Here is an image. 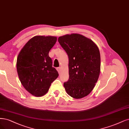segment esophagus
I'll list each match as a JSON object with an SVG mask.
<instances>
[{
  "label": "esophagus",
  "mask_w": 129,
  "mask_h": 129,
  "mask_svg": "<svg viewBox=\"0 0 129 129\" xmlns=\"http://www.w3.org/2000/svg\"><path fill=\"white\" fill-rule=\"evenodd\" d=\"M56 69L57 70V72H59V73H60L61 72V67H57L56 68Z\"/></svg>",
  "instance_id": "obj_1"
}]
</instances>
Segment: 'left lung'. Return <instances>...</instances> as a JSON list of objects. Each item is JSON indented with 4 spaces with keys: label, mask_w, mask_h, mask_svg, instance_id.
Instances as JSON below:
<instances>
[{
    "label": "left lung",
    "mask_w": 129,
    "mask_h": 129,
    "mask_svg": "<svg viewBox=\"0 0 129 129\" xmlns=\"http://www.w3.org/2000/svg\"><path fill=\"white\" fill-rule=\"evenodd\" d=\"M58 42L69 57V77L63 83L65 90L74 98H82L90 94L98 79L99 48L92 40L78 34L59 37Z\"/></svg>",
    "instance_id": "8db88e82"
}]
</instances>
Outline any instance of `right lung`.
Segmentation results:
<instances>
[{
  "mask_svg": "<svg viewBox=\"0 0 129 129\" xmlns=\"http://www.w3.org/2000/svg\"><path fill=\"white\" fill-rule=\"evenodd\" d=\"M56 40L54 36H35L25 44L17 56L16 68L20 81L34 96L45 94L59 76L48 55Z\"/></svg>",
  "mask_w": 129,
  "mask_h": 129,
  "instance_id": "right-lung-1",
  "label": "right lung"
}]
</instances>
